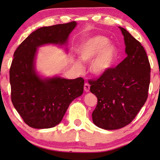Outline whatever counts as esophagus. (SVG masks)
Instances as JSON below:
<instances>
[{
    "instance_id": "1",
    "label": "esophagus",
    "mask_w": 160,
    "mask_h": 160,
    "mask_svg": "<svg viewBox=\"0 0 160 160\" xmlns=\"http://www.w3.org/2000/svg\"><path fill=\"white\" fill-rule=\"evenodd\" d=\"M84 91L87 92H89V89H90V86H89V84H87V83H86V84H84Z\"/></svg>"
}]
</instances>
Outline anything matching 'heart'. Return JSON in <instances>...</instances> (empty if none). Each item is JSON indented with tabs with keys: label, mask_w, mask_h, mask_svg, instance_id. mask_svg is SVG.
I'll use <instances>...</instances> for the list:
<instances>
[{
	"label": "heart",
	"mask_w": 160,
	"mask_h": 160,
	"mask_svg": "<svg viewBox=\"0 0 160 160\" xmlns=\"http://www.w3.org/2000/svg\"><path fill=\"white\" fill-rule=\"evenodd\" d=\"M118 49L115 45L109 43V39L102 36L89 37L82 42L79 48L80 59L85 62H92L90 72L96 76L107 73L118 58ZM78 68H82L80 62H76Z\"/></svg>",
	"instance_id": "1"
}]
</instances>
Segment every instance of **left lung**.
<instances>
[{
	"instance_id": "8db88e82",
	"label": "left lung",
	"mask_w": 160,
	"mask_h": 160,
	"mask_svg": "<svg viewBox=\"0 0 160 160\" xmlns=\"http://www.w3.org/2000/svg\"><path fill=\"white\" fill-rule=\"evenodd\" d=\"M124 36L127 58L97 80L89 81L98 98L93 123L104 130H117L135 119L148 98L151 67L141 43L128 30Z\"/></svg>"
}]
</instances>
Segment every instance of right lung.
<instances>
[{"instance_id": "obj_1", "label": "right lung", "mask_w": 160, "mask_h": 160, "mask_svg": "<svg viewBox=\"0 0 160 160\" xmlns=\"http://www.w3.org/2000/svg\"><path fill=\"white\" fill-rule=\"evenodd\" d=\"M76 25L71 22L38 28L14 52L9 71L12 101L24 122L32 128H51L60 123L71 102L83 94L82 78H44L36 69L38 48L47 44L66 47Z\"/></svg>"}]
</instances>
